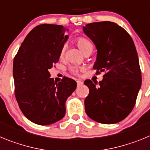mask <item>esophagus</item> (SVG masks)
I'll return each instance as SVG.
<instances>
[{"instance_id": "34e87169", "label": "esophagus", "mask_w": 150, "mask_h": 150, "mask_svg": "<svg viewBox=\"0 0 150 150\" xmlns=\"http://www.w3.org/2000/svg\"><path fill=\"white\" fill-rule=\"evenodd\" d=\"M76 83H77V86H81V85H83V83L81 81V80L77 79V80H76Z\"/></svg>"}]
</instances>
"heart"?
I'll return each instance as SVG.
<instances>
[{"mask_svg":"<svg viewBox=\"0 0 150 150\" xmlns=\"http://www.w3.org/2000/svg\"><path fill=\"white\" fill-rule=\"evenodd\" d=\"M76 43L79 50L81 51L83 55L88 52H92V50H93V44H92V43L89 40L86 38H83V37L78 38L76 40ZM64 54V48H62L60 51V53H59V57L61 59L63 58ZM71 71L74 74H77L78 70L76 67H73V68H71Z\"/></svg>","mask_w":150,"mask_h":150,"instance_id":"heart-1","label":"heart"}]
</instances>
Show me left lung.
Here are the masks:
<instances>
[{
	"instance_id": "left-lung-1",
	"label": "left lung",
	"mask_w": 150,
	"mask_h": 150,
	"mask_svg": "<svg viewBox=\"0 0 150 150\" xmlns=\"http://www.w3.org/2000/svg\"><path fill=\"white\" fill-rule=\"evenodd\" d=\"M83 28L97 49L93 68L97 74L104 73L98 83L84 82L89 88L85 110L98 122H120L133 110L142 83L134 41L123 28L109 21L87 24Z\"/></svg>"
}]
</instances>
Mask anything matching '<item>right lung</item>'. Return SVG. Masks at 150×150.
Masks as SVG:
<instances>
[{"label":"right lung","instance_id":"obj_1","mask_svg":"<svg viewBox=\"0 0 150 150\" xmlns=\"http://www.w3.org/2000/svg\"><path fill=\"white\" fill-rule=\"evenodd\" d=\"M62 25L43 24L30 30L13 60L15 95L28 120L48 125L62 120L65 102L76 88L75 80L64 77L57 83L49 70L59 60L68 35Z\"/></svg>","mask_w":150,"mask_h":150}]
</instances>
